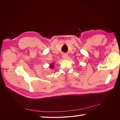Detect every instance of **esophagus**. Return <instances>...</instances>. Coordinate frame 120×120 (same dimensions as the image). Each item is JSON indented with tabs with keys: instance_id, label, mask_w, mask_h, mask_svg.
I'll use <instances>...</instances> for the list:
<instances>
[{
	"instance_id": "esophagus-1",
	"label": "esophagus",
	"mask_w": 120,
	"mask_h": 120,
	"mask_svg": "<svg viewBox=\"0 0 120 120\" xmlns=\"http://www.w3.org/2000/svg\"><path fill=\"white\" fill-rule=\"evenodd\" d=\"M63 58L64 60H67L68 59V56L66 54H64L63 55Z\"/></svg>"
}]
</instances>
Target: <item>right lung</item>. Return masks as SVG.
<instances>
[{
  "mask_svg": "<svg viewBox=\"0 0 120 120\" xmlns=\"http://www.w3.org/2000/svg\"><path fill=\"white\" fill-rule=\"evenodd\" d=\"M53 65H54V64H50L49 65V68H51V69L53 68H54Z\"/></svg>",
  "mask_w": 120,
  "mask_h": 120,
  "instance_id": "add662e5",
  "label": "right lung"
}]
</instances>
